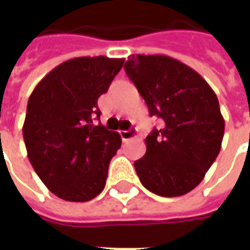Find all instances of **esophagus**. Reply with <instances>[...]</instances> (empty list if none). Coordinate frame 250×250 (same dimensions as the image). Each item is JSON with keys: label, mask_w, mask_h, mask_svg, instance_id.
<instances>
[{"label": "esophagus", "mask_w": 250, "mask_h": 250, "mask_svg": "<svg viewBox=\"0 0 250 250\" xmlns=\"http://www.w3.org/2000/svg\"><path fill=\"white\" fill-rule=\"evenodd\" d=\"M120 136H122V141L127 142L132 139V138H136L138 136V132H136L135 128H132V130L128 131H120Z\"/></svg>", "instance_id": "34e87169"}]
</instances>
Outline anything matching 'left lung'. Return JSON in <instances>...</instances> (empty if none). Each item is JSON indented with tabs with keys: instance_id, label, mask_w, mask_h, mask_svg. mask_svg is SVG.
Instances as JSON below:
<instances>
[{
	"instance_id": "1",
	"label": "left lung",
	"mask_w": 250,
	"mask_h": 250,
	"mask_svg": "<svg viewBox=\"0 0 250 250\" xmlns=\"http://www.w3.org/2000/svg\"><path fill=\"white\" fill-rule=\"evenodd\" d=\"M125 69L150 115L163 119L134 163L142 185L161 197L191 191L220 154L225 120L217 95L198 72L165 55H132Z\"/></svg>"
}]
</instances>
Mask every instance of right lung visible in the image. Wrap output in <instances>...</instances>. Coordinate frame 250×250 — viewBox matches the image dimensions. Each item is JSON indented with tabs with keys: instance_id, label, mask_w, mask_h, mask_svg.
Wrapping results in <instances>:
<instances>
[{
	"instance_id": "add662e5",
	"label": "right lung",
	"mask_w": 250,
	"mask_h": 250,
	"mask_svg": "<svg viewBox=\"0 0 250 250\" xmlns=\"http://www.w3.org/2000/svg\"><path fill=\"white\" fill-rule=\"evenodd\" d=\"M125 59L75 57L41 80L28 100L22 135L32 166L59 198L87 202L103 191L122 138L100 119L98 99Z\"/></svg>"
}]
</instances>
